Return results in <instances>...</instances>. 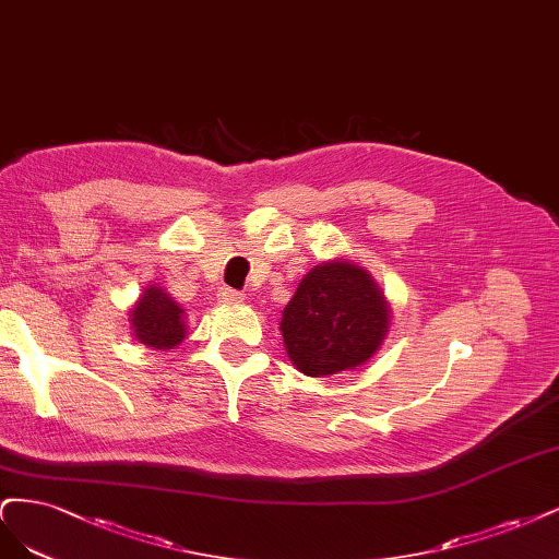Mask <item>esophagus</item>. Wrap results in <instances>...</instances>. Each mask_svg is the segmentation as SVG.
Returning <instances> with one entry per match:
<instances>
[{"label": "esophagus", "instance_id": "1", "mask_svg": "<svg viewBox=\"0 0 559 559\" xmlns=\"http://www.w3.org/2000/svg\"><path fill=\"white\" fill-rule=\"evenodd\" d=\"M218 299L225 304H237L243 299V295L239 290H229V287H223V290L218 293Z\"/></svg>", "mask_w": 559, "mask_h": 559}]
</instances>
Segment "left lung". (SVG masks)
<instances>
[{"label": "left lung", "instance_id": "8db88e82", "mask_svg": "<svg viewBox=\"0 0 559 559\" xmlns=\"http://www.w3.org/2000/svg\"><path fill=\"white\" fill-rule=\"evenodd\" d=\"M390 328V306L365 266L332 260L306 274L281 318L287 357L306 376L369 362Z\"/></svg>", "mask_w": 559, "mask_h": 559}]
</instances>
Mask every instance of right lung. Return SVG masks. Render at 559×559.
Wrapping results in <instances>:
<instances>
[{
	"mask_svg": "<svg viewBox=\"0 0 559 559\" xmlns=\"http://www.w3.org/2000/svg\"><path fill=\"white\" fill-rule=\"evenodd\" d=\"M186 311L162 287L151 285L130 309L132 332L139 344L171 350L186 338Z\"/></svg>",
	"mask_w": 559,
	"mask_h": 559,
	"instance_id": "1",
	"label": "right lung"
}]
</instances>
